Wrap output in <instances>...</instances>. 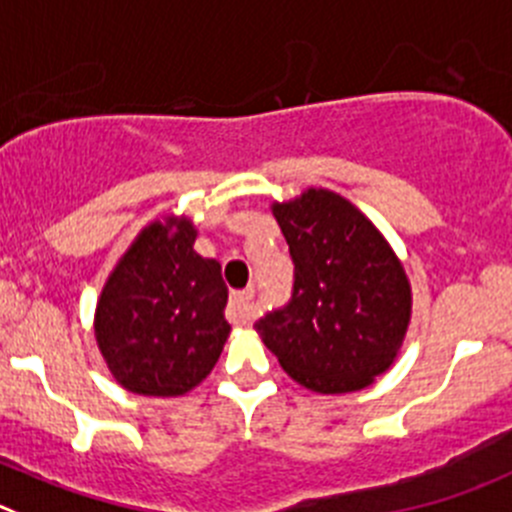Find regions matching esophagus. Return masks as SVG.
I'll return each instance as SVG.
<instances>
[{
	"label": "esophagus",
	"mask_w": 512,
	"mask_h": 512,
	"mask_svg": "<svg viewBox=\"0 0 512 512\" xmlns=\"http://www.w3.org/2000/svg\"><path fill=\"white\" fill-rule=\"evenodd\" d=\"M252 298H255V288L234 290V293L229 295V308H227L229 321L237 323V326H250L252 318H255V310H252Z\"/></svg>",
	"instance_id": "1"
}]
</instances>
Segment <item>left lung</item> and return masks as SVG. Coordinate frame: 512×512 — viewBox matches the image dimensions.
<instances>
[{
    "label": "left lung",
    "instance_id": "1",
    "mask_svg": "<svg viewBox=\"0 0 512 512\" xmlns=\"http://www.w3.org/2000/svg\"><path fill=\"white\" fill-rule=\"evenodd\" d=\"M272 212L293 257V290L255 328L298 384L321 394L364 389L394 364L407 333L404 267L379 229L333 191L308 189Z\"/></svg>",
    "mask_w": 512,
    "mask_h": 512
}]
</instances>
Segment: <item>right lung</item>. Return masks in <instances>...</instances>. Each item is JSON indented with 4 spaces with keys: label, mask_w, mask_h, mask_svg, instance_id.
<instances>
[{
    "label": "right lung",
    "mask_w": 512,
    "mask_h": 512,
    "mask_svg": "<svg viewBox=\"0 0 512 512\" xmlns=\"http://www.w3.org/2000/svg\"><path fill=\"white\" fill-rule=\"evenodd\" d=\"M194 227L148 224L100 293L95 341L123 389L181 396L207 379L227 341V285L194 252Z\"/></svg>",
    "instance_id": "right-lung-1"
}]
</instances>
